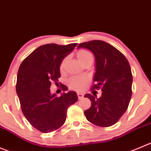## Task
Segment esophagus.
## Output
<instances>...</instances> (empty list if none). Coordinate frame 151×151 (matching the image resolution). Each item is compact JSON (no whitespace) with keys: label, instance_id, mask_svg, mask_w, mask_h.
<instances>
[{"label":"esophagus","instance_id":"34e87169","mask_svg":"<svg viewBox=\"0 0 151 151\" xmlns=\"http://www.w3.org/2000/svg\"><path fill=\"white\" fill-rule=\"evenodd\" d=\"M77 96H78L79 99H83V96H84V95H83V93L78 92V93H77Z\"/></svg>","mask_w":151,"mask_h":151}]
</instances>
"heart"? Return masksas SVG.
<instances>
[{
    "instance_id": "obj_1",
    "label": "heart",
    "mask_w": 151,
    "mask_h": 151,
    "mask_svg": "<svg viewBox=\"0 0 151 151\" xmlns=\"http://www.w3.org/2000/svg\"><path fill=\"white\" fill-rule=\"evenodd\" d=\"M77 56L81 63L83 62H84L85 60H86L87 59H88V58H92V55L90 52H88L87 50H83V49L77 52ZM65 59H63L62 62H61L60 65V71L63 70L64 66H65ZM85 84H86V79L84 77H73L71 78H70L69 80H68V85L70 86V87L74 88L75 89H78V90L83 88Z\"/></svg>"
}]
</instances>
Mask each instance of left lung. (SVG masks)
I'll list each match as a JSON object with an SVG mask.
<instances>
[{"mask_svg": "<svg viewBox=\"0 0 151 151\" xmlns=\"http://www.w3.org/2000/svg\"><path fill=\"white\" fill-rule=\"evenodd\" d=\"M93 54L96 71L92 89L101 88L102 96L86 93L91 102L84 111L86 117L93 125L109 127L114 125L128 109L132 95L133 77L128 60L118 49L102 40H91L80 43Z\"/></svg>", "mask_w": 151, "mask_h": 151, "instance_id": "left-lung-1", "label": "left lung"}]
</instances>
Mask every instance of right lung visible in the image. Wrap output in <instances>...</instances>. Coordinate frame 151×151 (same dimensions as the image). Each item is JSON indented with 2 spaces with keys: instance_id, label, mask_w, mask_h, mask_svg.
<instances>
[{
  "instance_id": "obj_1",
  "label": "right lung",
  "mask_w": 151,
  "mask_h": 151,
  "mask_svg": "<svg viewBox=\"0 0 151 151\" xmlns=\"http://www.w3.org/2000/svg\"><path fill=\"white\" fill-rule=\"evenodd\" d=\"M77 43L61 46L55 43L39 46L30 54L19 67L16 91L22 112L29 123L43 133H50L60 128L66 119L68 107L78 99L73 91L60 96L51 93L55 82L60 77V65ZM63 91L67 87L61 85Z\"/></svg>"
}]
</instances>
